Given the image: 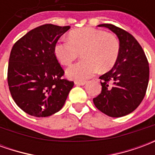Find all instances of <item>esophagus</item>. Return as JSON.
Returning <instances> with one entry per match:
<instances>
[{
    "label": "esophagus",
    "instance_id": "1",
    "mask_svg": "<svg viewBox=\"0 0 155 155\" xmlns=\"http://www.w3.org/2000/svg\"><path fill=\"white\" fill-rule=\"evenodd\" d=\"M74 84H76V85H84V84H86V81H75L74 82Z\"/></svg>",
    "mask_w": 155,
    "mask_h": 155
}]
</instances>
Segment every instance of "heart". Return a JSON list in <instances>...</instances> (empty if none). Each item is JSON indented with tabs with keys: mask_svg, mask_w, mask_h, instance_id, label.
I'll return each instance as SVG.
<instances>
[{
	"mask_svg": "<svg viewBox=\"0 0 155 155\" xmlns=\"http://www.w3.org/2000/svg\"><path fill=\"white\" fill-rule=\"evenodd\" d=\"M120 45L112 34L99 29L84 27L70 33L69 40L57 41L54 53L61 64L69 65L83 54V61L71 65L66 71L69 78L84 81L100 71H110L118 61Z\"/></svg>",
	"mask_w": 155,
	"mask_h": 155,
	"instance_id": "1",
	"label": "heart"
}]
</instances>
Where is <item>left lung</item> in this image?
<instances>
[{
    "mask_svg": "<svg viewBox=\"0 0 155 155\" xmlns=\"http://www.w3.org/2000/svg\"><path fill=\"white\" fill-rule=\"evenodd\" d=\"M98 26L108 28L117 35L120 51L113 68L100 76L102 90L93 101L108 116H125L140 105L145 95L150 77L148 60L141 45L129 32L111 24Z\"/></svg>",
    "mask_w": 155,
    "mask_h": 155,
    "instance_id": "left-lung-1",
    "label": "left lung"
}]
</instances>
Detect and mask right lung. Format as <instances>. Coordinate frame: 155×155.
I'll return each mask as SVG.
<instances>
[{
  "instance_id": "1",
  "label": "right lung",
  "mask_w": 155,
  "mask_h": 155,
  "mask_svg": "<svg viewBox=\"0 0 155 155\" xmlns=\"http://www.w3.org/2000/svg\"><path fill=\"white\" fill-rule=\"evenodd\" d=\"M71 26L46 24L33 29L15 43L8 64L9 90L18 107L30 115L47 117L64 106L73 81L64 71L54 46Z\"/></svg>"
}]
</instances>
